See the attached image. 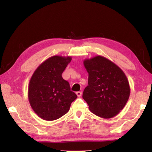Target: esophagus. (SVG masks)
Instances as JSON below:
<instances>
[{
	"label": "esophagus",
	"mask_w": 152,
	"mask_h": 152,
	"mask_svg": "<svg viewBox=\"0 0 152 152\" xmlns=\"http://www.w3.org/2000/svg\"><path fill=\"white\" fill-rule=\"evenodd\" d=\"M76 95L78 96V97H80L81 95H82V92H76Z\"/></svg>",
	"instance_id": "34e87169"
}]
</instances>
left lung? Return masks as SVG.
Returning a JSON list of instances; mask_svg holds the SVG:
<instances>
[{
  "mask_svg": "<svg viewBox=\"0 0 152 152\" xmlns=\"http://www.w3.org/2000/svg\"><path fill=\"white\" fill-rule=\"evenodd\" d=\"M88 73L83 98L93 114L104 119L116 116L129 99L130 86L127 76L115 63L101 56L83 61Z\"/></svg>",
  "mask_w": 152,
  "mask_h": 152,
  "instance_id": "8db88e82",
  "label": "left lung"
}]
</instances>
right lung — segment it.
<instances>
[{"label":"right lung","mask_w":152,"mask_h":152,"mask_svg":"<svg viewBox=\"0 0 152 152\" xmlns=\"http://www.w3.org/2000/svg\"><path fill=\"white\" fill-rule=\"evenodd\" d=\"M72 60L71 56H54L37 67L30 79L28 99L41 119L53 121L66 114L77 95L61 74Z\"/></svg>","instance_id":"add662e5"}]
</instances>
